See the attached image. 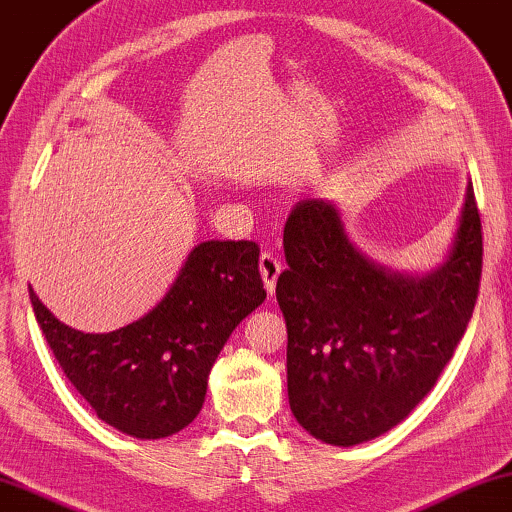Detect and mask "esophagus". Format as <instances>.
<instances>
[{"mask_svg": "<svg viewBox=\"0 0 512 512\" xmlns=\"http://www.w3.org/2000/svg\"><path fill=\"white\" fill-rule=\"evenodd\" d=\"M259 271H262L264 287L269 290V294L276 292V280L280 276V271H283V264H280V257L273 253V250H264V253L259 255Z\"/></svg>", "mask_w": 512, "mask_h": 512, "instance_id": "obj_1", "label": "esophagus"}]
</instances>
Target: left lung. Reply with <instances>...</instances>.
I'll return each mask as SVG.
<instances>
[{
	"instance_id": "left-lung-1",
	"label": "left lung",
	"mask_w": 512,
	"mask_h": 512,
	"mask_svg": "<svg viewBox=\"0 0 512 512\" xmlns=\"http://www.w3.org/2000/svg\"><path fill=\"white\" fill-rule=\"evenodd\" d=\"M276 299L287 325V397L331 445L371 441L427 397L478 299L482 225L473 185L441 269L410 278L352 248L338 211L304 199L287 215Z\"/></svg>"
}]
</instances>
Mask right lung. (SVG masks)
<instances>
[{"label": "right lung", "instance_id": "1", "mask_svg": "<svg viewBox=\"0 0 512 512\" xmlns=\"http://www.w3.org/2000/svg\"><path fill=\"white\" fill-rule=\"evenodd\" d=\"M266 299L255 241H206L160 304L109 334L62 325L30 287L37 322L69 383L99 420L136 438L185 429L236 325Z\"/></svg>", "mask_w": 512, "mask_h": 512}]
</instances>
